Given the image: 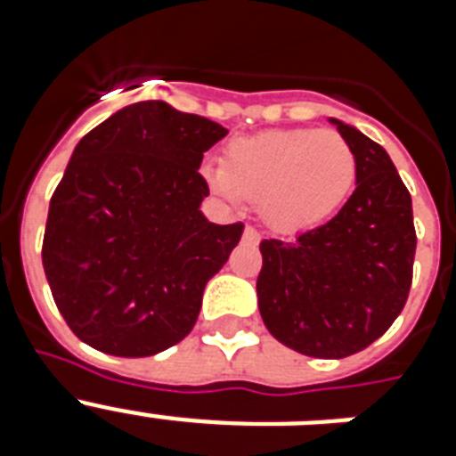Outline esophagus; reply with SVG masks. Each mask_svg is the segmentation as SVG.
<instances>
[{
    "instance_id": "esophagus-1",
    "label": "esophagus",
    "mask_w": 456,
    "mask_h": 456,
    "mask_svg": "<svg viewBox=\"0 0 456 456\" xmlns=\"http://www.w3.org/2000/svg\"><path fill=\"white\" fill-rule=\"evenodd\" d=\"M244 240L253 241V244H256V241L260 240V235H257L256 228H251V225H247V228H244Z\"/></svg>"
}]
</instances>
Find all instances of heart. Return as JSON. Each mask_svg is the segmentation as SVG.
<instances>
[{"label":"heart","mask_w":456,"mask_h":456,"mask_svg":"<svg viewBox=\"0 0 456 456\" xmlns=\"http://www.w3.org/2000/svg\"><path fill=\"white\" fill-rule=\"evenodd\" d=\"M203 175L225 203L253 199L273 231L299 232L333 216L347 200L356 155L333 130H267L231 141L224 164L208 162Z\"/></svg>","instance_id":"1"}]
</instances>
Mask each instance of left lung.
I'll return each instance as SVG.
<instances>
[{"instance_id": "obj_1", "label": "left lung", "mask_w": 456, "mask_h": 456, "mask_svg": "<svg viewBox=\"0 0 456 456\" xmlns=\"http://www.w3.org/2000/svg\"><path fill=\"white\" fill-rule=\"evenodd\" d=\"M356 155V189L324 225L263 240L257 308L278 342L313 358H345L388 331L413 278L411 193L384 148L329 118Z\"/></svg>"}]
</instances>
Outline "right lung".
<instances>
[{
    "mask_svg": "<svg viewBox=\"0 0 456 456\" xmlns=\"http://www.w3.org/2000/svg\"><path fill=\"white\" fill-rule=\"evenodd\" d=\"M228 134L162 100L123 107L75 151L47 212L43 267L88 347L152 356L196 324L203 289L244 224L208 221L203 152Z\"/></svg>",
    "mask_w": 456,
    "mask_h": 456,
    "instance_id": "obj_1",
    "label": "right lung"
}]
</instances>
